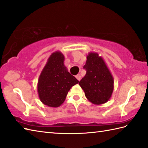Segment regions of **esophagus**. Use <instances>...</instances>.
Wrapping results in <instances>:
<instances>
[{"label":"esophagus","instance_id":"34e87169","mask_svg":"<svg viewBox=\"0 0 148 148\" xmlns=\"http://www.w3.org/2000/svg\"><path fill=\"white\" fill-rule=\"evenodd\" d=\"M76 77L77 78V79L78 81H80V80H81V74H77L76 76Z\"/></svg>","mask_w":148,"mask_h":148}]
</instances>
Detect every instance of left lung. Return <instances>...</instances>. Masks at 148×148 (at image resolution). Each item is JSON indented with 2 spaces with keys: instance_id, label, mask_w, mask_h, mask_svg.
I'll list each match as a JSON object with an SVG mask.
<instances>
[{
  "instance_id": "1",
  "label": "left lung",
  "mask_w": 148,
  "mask_h": 148,
  "mask_svg": "<svg viewBox=\"0 0 148 148\" xmlns=\"http://www.w3.org/2000/svg\"><path fill=\"white\" fill-rule=\"evenodd\" d=\"M83 68L86 73L79 84L87 99L93 104L105 103L114 90V78L105 61L99 53L90 52Z\"/></svg>"
}]
</instances>
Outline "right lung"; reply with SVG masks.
Returning a JSON list of instances; mask_svg holds the SVG:
<instances>
[{"label": "right lung", "instance_id": "add662e5", "mask_svg": "<svg viewBox=\"0 0 148 148\" xmlns=\"http://www.w3.org/2000/svg\"><path fill=\"white\" fill-rule=\"evenodd\" d=\"M65 56L57 51L49 56L40 72L37 83V92L43 104L58 108L64 102L69 91L79 83L64 65Z\"/></svg>", "mask_w": 148, "mask_h": 148}]
</instances>
